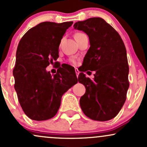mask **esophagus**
Segmentation results:
<instances>
[{
	"mask_svg": "<svg viewBox=\"0 0 147 147\" xmlns=\"http://www.w3.org/2000/svg\"><path fill=\"white\" fill-rule=\"evenodd\" d=\"M75 72H76V75H77V77H78V76L79 75V73H80V72H79V70H78V69L75 68Z\"/></svg>",
	"mask_w": 147,
	"mask_h": 147,
	"instance_id": "1",
	"label": "esophagus"
}]
</instances>
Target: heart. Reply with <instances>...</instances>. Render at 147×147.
Here are the masks:
<instances>
[{"label":"heart","mask_w":147,"mask_h":147,"mask_svg":"<svg viewBox=\"0 0 147 147\" xmlns=\"http://www.w3.org/2000/svg\"><path fill=\"white\" fill-rule=\"evenodd\" d=\"M81 34V33H77V34ZM75 34V35H76Z\"/></svg>","instance_id":"heart-1"}]
</instances>
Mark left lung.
Returning a JSON list of instances; mask_svg holds the SVG:
<instances>
[{"mask_svg":"<svg viewBox=\"0 0 147 147\" xmlns=\"http://www.w3.org/2000/svg\"><path fill=\"white\" fill-rule=\"evenodd\" d=\"M74 28L84 32L90 41L81 72H96L93 80L86 77L84 72L79 75V82L86 88L80 106L93 120H110L122 108L129 87L125 45L117 32L102 18L78 21Z\"/></svg>","mask_w":147,"mask_h":147,"instance_id":"8db88e82","label":"left lung"}]
</instances>
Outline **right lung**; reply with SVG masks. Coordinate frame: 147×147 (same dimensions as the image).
<instances>
[{"instance_id": "obj_1", "label": "right lung", "mask_w": 147, "mask_h": 147, "mask_svg": "<svg viewBox=\"0 0 147 147\" xmlns=\"http://www.w3.org/2000/svg\"><path fill=\"white\" fill-rule=\"evenodd\" d=\"M72 23L43 22L28 30L18 43L13 70L14 88L22 109L33 120L53 117L62 95L78 82L71 67H61L53 75L45 69L58 59L61 41Z\"/></svg>"}]
</instances>
